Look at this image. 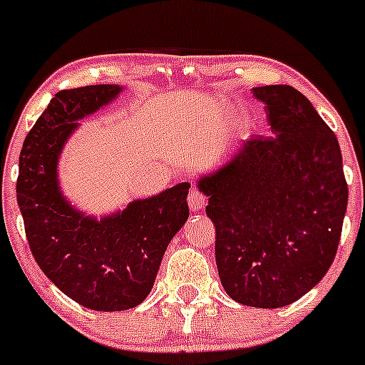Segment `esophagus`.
Returning <instances> with one entry per match:
<instances>
[{
    "label": "esophagus",
    "mask_w": 365,
    "mask_h": 365,
    "mask_svg": "<svg viewBox=\"0 0 365 365\" xmlns=\"http://www.w3.org/2000/svg\"><path fill=\"white\" fill-rule=\"evenodd\" d=\"M207 204V197L204 193H200L198 190H192L190 195H188V207H190L192 212H198L202 210Z\"/></svg>",
    "instance_id": "34e87169"
}]
</instances>
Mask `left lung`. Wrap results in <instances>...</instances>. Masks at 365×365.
<instances>
[{"label":"left lung","mask_w":365,"mask_h":365,"mask_svg":"<svg viewBox=\"0 0 365 365\" xmlns=\"http://www.w3.org/2000/svg\"><path fill=\"white\" fill-rule=\"evenodd\" d=\"M273 136L242 141L198 175L215 225L220 283L234 302L281 308L320 283L334 261L349 188L334 131L292 86L255 87Z\"/></svg>","instance_id":"1"}]
</instances>
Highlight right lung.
<instances>
[{
	"label": "right lung",
	"instance_id": "obj_1",
	"mask_svg": "<svg viewBox=\"0 0 365 365\" xmlns=\"http://www.w3.org/2000/svg\"><path fill=\"white\" fill-rule=\"evenodd\" d=\"M124 89L99 84L57 92L20 153L16 200L31 255L60 292L96 312L140 305L168 244L188 219V182L99 217L72 205L62 190L58 161L79 121L114 103Z\"/></svg>",
	"mask_w": 365,
	"mask_h": 365
}]
</instances>
